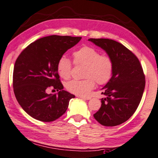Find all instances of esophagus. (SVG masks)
Here are the masks:
<instances>
[{"label": "esophagus", "mask_w": 158, "mask_h": 158, "mask_svg": "<svg viewBox=\"0 0 158 158\" xmlns=\"http://www.w3.org/2000/svg\"><path fill=\"white\" fill-rule=\"evenodd\" d=\"M80 98H82V99H84V100H90L91 98L90 97H86V96H81Z\"/></svg>", "instance_id": "34e87169"}]
</instances>
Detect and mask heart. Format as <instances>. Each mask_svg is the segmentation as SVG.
Masks as SVG:
<instances>
[{
    "instance_id": "b5f03b06",
    "label": "heart",
    "mask_w": 158,
    "mask_h": 158,
    "mask_svg": "<svg viewBox=\"0 0 158 158\" xmlns=\"http://www.w3.org/2000/svg\"><path fill=\"white\" fill-rule=\"evenodd\" d=\"M73 62L77 64H84L85 78L82 80L72 79L66 85L70 92L79 96H85L90 92L95 85L107 83L112 77L113 62L109 56L100 54L98 50L91 46L81 47L73 53ZM72 69L71 61L65 56L58 60L56 70L59 75L63 79H68Z\"/></svg>"
}]
</instances>
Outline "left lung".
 Here are the masks:
<instances>
[{
    "instance_id": "obj_1",
    "label": "left lung",
    "mask_w": 158,
    "mask_h": 158,
    "mask_svg": "<svg viewBox=\"0 0 158 158\" xmlns=\"http://www.w3.org/2000/svg\"><path fill=\"white\" fill-rule=\"evenodd\" d=\"M107 53L113 62L109 81L102 88V106L94 115L105 127L128 120L139 105L145 88V77L139 60L124 45L110 39H88Z\"/></svg>"
}]
</instances>
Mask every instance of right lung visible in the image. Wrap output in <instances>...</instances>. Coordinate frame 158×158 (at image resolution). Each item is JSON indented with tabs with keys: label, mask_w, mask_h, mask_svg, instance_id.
Returning a JSON list of instances; mask_svg holds the SVG:
<instances>
[{
	"label": "right lung",
	"mask_w": 158,
	"mask_h": 158,
	"mask_svg": "<svg viewBox=\"0 0 158 158\" xmlns=\"http://www.w3.org/2000/svg\"><path fill=\"white\" fill-rule=\"evenodd\" d=\"M81 37L51 35L28 45L15 62L13 88L26 113L38 121L50 122L65 113L75 96L63 90L56 70L58 60L81 40ZM49 87L58 91L48 94Z\"/></svg>",
	"instance_id": "add662e5"
}]
</instances>
